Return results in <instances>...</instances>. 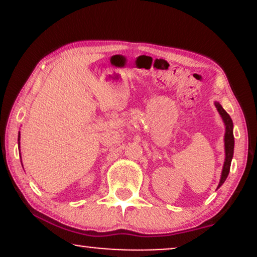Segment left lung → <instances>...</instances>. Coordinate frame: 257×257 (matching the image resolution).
Wrapping results in <instances>:
<instances>
[{"label": "left lung", "instance_id": "1", "mask_svg": "<svg viewBox=\"0 0 257 257\" xmlns=\"http://www.w3.org/2000/svg\"><path fill=\"white\" fill-rule=\"evenodd\" d=\"M215 106H216L217 111H219L220 116L222 117L223 123L226 125V133H225V163H223L222 173H221V179L219 182V187L223 182L226 181L227 176H228L229 168H231V162L233 157V150H234V137H233V122L229 117V114L223 110L222 106H221L219 102H215ZM217 187V188H219Z\"/></svg>", "mask_w": 257, "mask_h": 257}]
</instances>
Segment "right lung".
Returning a JSON list of instances; mask_svg holds the SVG:
<instances>
[{
  "label": "right lung",
  "mask_w": 257,
  "mask_h": 257,
  "mask_svg": "<svg viewBox=\"0 0 257 257\" xmlns=\"http://www.w3.org/2000/svg\"><path fill=\"white\" fill-rule=\"evenodd\" d=\"M19 140H20V133H19Z\"/></svg>",
  "instance_id": "add662e5"
}]
</instances>
